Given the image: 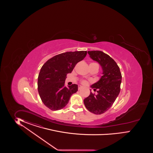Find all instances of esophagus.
Wrapping results in <instances>:
<instances>
[{
    "label": "esophagus",
    "instance_id": "obj_1",
    "mask_svg": "<svg viewBox=\"0 0 153 153\" xmlns=\"http://www.w3.org/2000/svg\"><path fill=\"white\" fill-rule=\"evenodd\" d=\"M83 87L82 86H81V85H79V86H78V88H79V90H80V89H81V88H82Z\"/></svg>",
    "mask_w": 153,
    "mask_h": 153
}]
</instances>
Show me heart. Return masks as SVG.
<instances>
[{"mask_svg":"<svg viewBox=\"0 0 153 153\" xmlns=\"http://www.w3.org/2000/svg\"><path fill=\"white\" fill-rule=\"evenodd\" d=\"M81 83H82V85H86V83H87V81H86V80H82L81 81Z\"/></svg>","mask_w":153,"mask_h":153,"instance_id":"heart-1","label":"heart"}]
</instances>
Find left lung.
<instances>
[{
  "instance_id": "left-lung-1",
  "label": "left lung",
  "mask_w": 153,
  "mask_h": 153,
  "mask_svg": "<svg viewBox=\"0 0 153 153\" xmlns=\"http://www.w3.org/2000/svg\"><path fill=\"white\" fill-rule=\"evenodd\" d=\"M88 53L102 66L103 76L91 86L94 91L98 90L97 94L90 92L83 102L90 112L102 114L112 106L120 93L122 74L118 65L109 55L100 51H88Z\"/></svg>"
}]
</instances>
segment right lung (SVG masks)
Instances as JSON below:
<instances>
[{"label":"right lung","mask_w":153,"mask_h":153,"mask_svg":"<svg viewBox=\"0 0 153 153\" xmlns=\"http://www.w3.org/2000/svg\"><path fill=\"white\" fill-rule=\"evenodd\" d=\"M86 54L87 51H67L52 57L42 66L37 80L38 92L42 102L51 111L65 107L71 95L78 91L77 85L67 87L65 80Z\"/></svg>","instance_id":"1"}]
</instances>
